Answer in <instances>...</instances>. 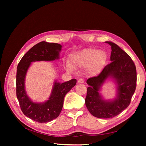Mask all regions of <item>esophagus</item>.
Wrapping results in <instances>:
<instances>
[{
	"mask_svg": "<svg viewBox=\"0 0 146 146\" xmlns=\"http://www.w3.org/2000/svg\"><path fill=\"white\" fill-rule=\"evenodd\" d=\"M77 82H78V83H83L84 82H85V80H84L83 79H82V78H80L78 80Z\"/></svg>",
	"mask_w": 146,
	"mask_h": 146,
	"instance_id": "obj_1",
	"label": "esophagus"
}]
</instances>
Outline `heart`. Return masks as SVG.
Returning a JSON list of instances; mask_svg holds the SVG:
<instances>
[{
    "mask_svg": "<svg viewBox=\"0 0 146 146\" xmlns=\"http://www.w3.org/2000/svg\"><path fill=\"white\" fill-rule=\"evenodd\" d=\"M107 55L102 50L98 51L92 48H86L73 53L70 56V63L66 61L64 67L66 70L72 72L75 68L86 67L88 75L93 76L99 73L107 61Z\"/></svg>",
    "mask_w": 146,
    "mask_h": 146,
    "instance_id": "heart-1",
    "label": "heart"
}]
</instances>
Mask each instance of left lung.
Here are the masks:
<instances>
[{
	"label": "left lung",
	"mask_w": 146,
	"mask_h": 146,
	"mask_svg": "<svg viewBox=\"0 0 146 146\" xmlns=\"http://www.w3.org/2000/svg\"><path fill=\"white\" fill-rule=\"evenodd\" d=\"M111 46L110 60L98 76L88 78L85 105L88 111L96 117L112 118L127 108L136 86V66L130 56L115 43L106 41ZM110 77L117 85V98L111 101L103 99L98 91L103 83Z\"/></svg>",
	"instance_id": "1"
}]
</instances>
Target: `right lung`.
Wrapping results in <instances>:
<instances>
[{"label": "right lung", "mask_w": 146, "mask_h": 146, "mask_svg": "<svg viewBox=\"0 0 146 146\" xmlns=\"http://www.w3.org/2000/svg\"><path fill=\"white\" fill-rule=\"evenodd\" d=\"M62 46L60 44L42 41L26 53L19 61L16 73V96L22 111L26 116L39 123L50 122L60 115L66 94L76 85V79L60 83L55 81L51 94L44 103L33 102L25 90V78L34 61H50L59 59Z\"/></svg>", "instance_id": "1"}]
</instances>
